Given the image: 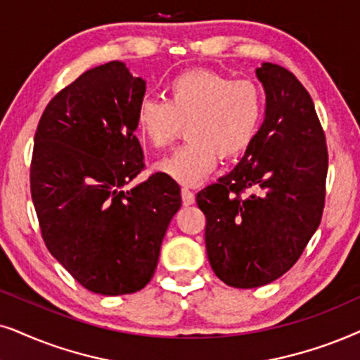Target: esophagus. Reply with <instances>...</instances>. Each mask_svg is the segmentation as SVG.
Segmentation results:
<instances>
[{
  "mask_svg": "<svg viewBox=\"0 0 360 360\" xmlns=\"http://www.w3.org/2000/svg\"><path fill=\"white\" fill-rule=\"evenodd\" d=\"M181 195H183V204H184V205L194 204L195 195H194V193H193V191H191V189L183 188V189H181Z\"/></svg>",
  "mask_w": 360,
  "mask_h": 360,
  "instance_id": "1",
  "label": "esophagus"
}]
</instances>
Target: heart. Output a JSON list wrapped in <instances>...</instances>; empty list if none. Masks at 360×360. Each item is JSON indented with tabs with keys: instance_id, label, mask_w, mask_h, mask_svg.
<instances>
[{
	"instance_id": "b5f03b06",
	"label": "heart",
	"mask_w": 360,
	"mask_h": 360,
	"mask_svg": "<svg viewBox=\"0 0 360 360\" xmlns=\"http://www.w3.org/2000/svg\"><path fill=\"white\" fill-rule=\"evenodd\" d=\"M265 113V98L250 79H232L212 69H193L172 77L167 98H141L138 133L153 148L169 146L186 123L189 138L162 158L156 169L193 186L214 169L217 156L232 160L255 140Z\"/></svg>"
}]
</instances>
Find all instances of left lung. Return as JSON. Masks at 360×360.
I'll return each mask as SVG.
<instances>
[{
    "label": "left lung",
    "mask_w": 360,
    "mask_h": 360,
    "mask_svg": "<svg viewBox=\"0 0 360 360\" xmlns=\"http://www.w3.org/2000/svg\"><path fill=\"white\" fill-rule=\"evenodd\" d=\"M257 77L265 122L240 162L195 195L210 266L233 288L285 275L319 227L326 199L328 146L308 90L270 62Z\"/></svg>",
    "instance_id": "obj_1"
}]
</instances>
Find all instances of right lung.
Returning a JSON list of instances; mask_svg holds the SVG:
<instances>
[{
	"label": "right lung",
	"instance_id": "add662e5",
	"mask_svg": "<svg viewBox=\"0 0 360 360\" xmlns=\"http://www.w3.org/2000/svg\"><path fill=\"white\" fill-rule=\"evenodd\" d=\"M146 82L123 62L84 72L47 103L31 160V195L52 257L92 293L145 288L181 207L172 177L145 169L135 135Z\"/></svg>",
	"mask_w": 360,
	"mask_h": 360
}]
</instances>
